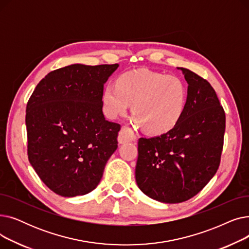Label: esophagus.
I'll return each instance as SVG.
<instances>
[{
    "instance_id": "obj_1",
    "label": "esophagus",
    "mask_w": 249,
    "mask_h": 249,
    "mask_svg": "<svg viewBox=\"0 0 249 249\" xmlns=\"http://www.w3.org/2000/svg\"><path fill=\"white\" fill-rule=\"evenodd\" d=\"M137 139V136L132 131L131 128L128 126H123L119 132V136H118V141L119 143H125L128 141H135Z\"/></svg>"
}]
</instances>
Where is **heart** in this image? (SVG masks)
Segmentation results:
<instances>
[{"mask_svg":"<svg viewBox=\"0 0 249 249\" xmlns=\"http://www.w3.org/2000/svg\"><path fill=\"white\" fill-rule=\"evenodd\" d=\"M187 89L180 78L141 70L121 74L103 90L105 112L110 117L125 114L130 104L135 122L154 134L172 129L184 113Z\"/></svg>","mask_w":249,"mask_h":249,"instance_id":"heart-1","label":"heart"}]
</instances>
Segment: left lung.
Listing matches in <instances>:
<instances>
[{
	"label": "left lung",
	"instance_id": "obj_1",
	"mask_svg": "<svg viewBox=\"0 0 249 249\" xmlns=\"http://www.w3.org/2000/svg\"><path fill=\"white\" fill-rule=\"evenodd\" d=\"M188 83L184 113L168 132L139 138L135 178L149 198L167 204L190 200L208 184L220 165L225 112L213 87L180 68Z\"/></svg>",
	"mask_w": 249,
	"mask_h": 249
}]
</instances>
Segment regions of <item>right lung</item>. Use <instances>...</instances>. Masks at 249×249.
Wrapping results in <instances>:
<instances>
[{
	"mask_svg": "<svg viewBox=\"0 0 249 249\" xmlns=\"http://www.w3.org/2000/svg\"><path fill=\"white\" fill-rule=\"evenodd\" d=\"M119 64H71L39 82L26 107L28 160L62 197L96 189L118 147L120 124L103 114L104 84Z\"/></svg>",
	"mask_w": 249,
	"mask_h": 249,
	"instance_id": "obj_1",
	"label": "right lung"
}]
</instances>
